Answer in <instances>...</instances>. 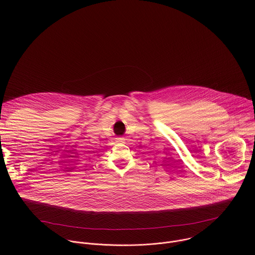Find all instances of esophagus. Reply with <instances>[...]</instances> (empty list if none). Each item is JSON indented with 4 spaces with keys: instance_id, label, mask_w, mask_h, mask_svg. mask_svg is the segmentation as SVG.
<instances>
[{
    "instance_id": "esophagus-1",
    "label": "esophagus",
    "mask_w": 255,
    "mask_h": 255,
    "mask_svg": "<svg viewBox=\"0 0 255 255\" xmlns=\"http://www.w3.org/2000/svg\"><path fill=\"white\" fill-rule=\"evenodd\" d=\"M117 142H121V143H124L125 142V139L123 137H118L117 138Z\"/></svg>"
}]
</instances>
